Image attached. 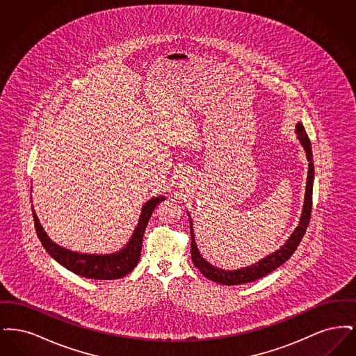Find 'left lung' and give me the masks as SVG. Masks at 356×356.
Here are the masks:
<instances>
[{"label":"left lung","instance_id":"1","mask_svg":"<svg viewBox=\"0 0 356 356\" xmlns=\"http://www.w3.org/2000/svg\"><path fill=\"white\" fill-rule=\"evenodd\" d=\"M296 134L299 135L300 143L305 147L307 159H308V176H307V186H305V205H303V213L299 221V225L293 231V234L288 238L287 243L277 250L276 252L261 259L259 263L254 266L235 270V271H225L218 267H213L208 261H205L202 254L197 250V245L193 238V229L191 227V256L193 264L203 272L204 276L208 277L212 282L225 284V286H235V284H243V283H251L257 279L264 277L266 275L275 271L277 267H280L283 263H286L288 259L296 251L299 243L305 236L307 227L311 219V211H312V184H314V160H312V151H311V143L308 135L305 134V127L302 122L296 124Z\"/></svg>","mask_w":356,"mask_h":356}]
</instances>
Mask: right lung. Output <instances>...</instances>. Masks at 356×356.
I'll return each mask as SVG.
<instances>
[{"label": "right lung", "instance_id": "1", "mask_svg": "<svg viewBox=\"0 0 356 356\" xmlns=\"http://www.w3.org/2000/svg\"><path fill=\"white\" fill-rule=\"evenodd\" d=\"M165 197H154L149 202L144 204L141 209V216L138 224L136 227L135 234L132 238L127 244L124 250H121L116 254H77L68 251L57 244H54L45 231L42 229L40 221L35 216L33 208L34 227L37 236L42 243L44 248L49 252L53 259H56L61 266H64L69 271L84 276L88 279H96V280H113L120 279L132 271L138 263L141 247H143V236L145 232V227L151 219L156 205L163 202Z\"/></svg>", "mask_w": 356, "mask_h": 356}]
</instances>
